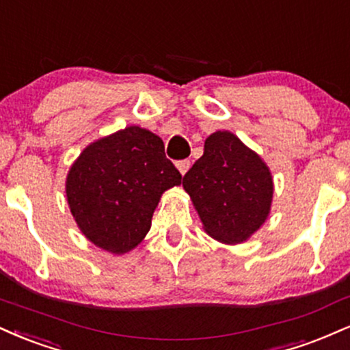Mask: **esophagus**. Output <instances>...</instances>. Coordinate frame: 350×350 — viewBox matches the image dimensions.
Returning a JSON list of instances; mask_svg holds the SVG:
<instances>
[{
    "mask_svg": "<svg viewBox=\"0 0 350 350\" xmlns=\"http://www.w3.org/2000/svg\"><path fill=\"white\" fill-rule=\"evenodd\" d=\"M176 166H178L180 174L184 176L189 171V167H191V161H189V159H180V161L176 163Z\"/></svg>",
    "mask_w": 350,
    "mask_h": 350,
    "instance_id": "34e87169",
    "label": "esophagus"
}]
</instances>
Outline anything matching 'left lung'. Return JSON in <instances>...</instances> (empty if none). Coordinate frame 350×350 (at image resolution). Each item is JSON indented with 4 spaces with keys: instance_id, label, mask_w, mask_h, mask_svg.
<instances>
[{
    "instance_id": "1",
    "label": "left lung",
    "mask_w": 350,
    "mask_h": 350,
    "mask_svg": "<svg viewBox=\"0 0 350 350\" xmlns=\"http://www.w3.org/2000/svg\"><path fill=\"white\" fill-rule=\"evenodd\" d=\"M183 186L205 231L221 243L246 241L271 212V171L228 130L205 140L204 154L186 172Z\"/></svg>"
}]
</instances>
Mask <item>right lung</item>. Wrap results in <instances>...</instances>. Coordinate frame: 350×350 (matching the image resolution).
<instances>
[{
	"label": "right lung",
	"instance_id": "1",
	"mask_svg": "<svg viewBox=\"0 0 350 350\" xmlns=\"http://www.w3.org/2000/svg\"><path fill=\"white\" fill-rule=\"evenodd\" d=\"M180 178L161 138L132 125L83 150L66 178V199L84 237L124 254L146 237L163 192Z\"/></svg>",
	"mask_w": 350,
	"mask_h": 350
}]
</instances>
